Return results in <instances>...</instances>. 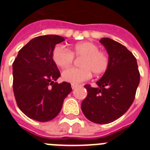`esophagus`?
Returning a JSON list of instances; mask_svg holds the SVG:
<instances>
[{"label": "esophagus", "instance_id": "1", "mask_svg": "<svg viewBox=\"0 0 150 150\" xmlns=\"http://www.w3.org/2000/svg\"><path fill=\"white\" fill-rule=\"evenodd\" d=\"M78 86V85H75V84H71V88H72V89H75L76 87Z\"/></svg>", "mask_w": 150, "mask_h": 150}]
</instances>
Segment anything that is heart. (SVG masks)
<instances>
[{
	"mask_svg": "<svg viewBox=\"0 0 150 150\" xmlns=\"http://www.w3.org/2000/svg\"><path fill=\"white\" fill-rule=\"evenodd\" d=\"M75 57H82L79 62L82 68H68L62 72V79L73 84L89 79L92 72L96 77L103 75L110 65V56L107 52L100 50L98 45L89 41L79 42L71 46V51L64 46L55 47L52 53L53 61L61 68L71 65Z\"/></svg>",
	"mask_w": 150,
	"mask_h": 150,
	"instance_id": "b5f03b06",
	"label": "heart"
}]
</instances>
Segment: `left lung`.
<instances>
[{
    "mask_svg": "<svg viewBox=\"0 0 150 150\" xmlns=\"http://www.w3.org/2000/svg\"><path fill=\"white\" fill-rule=\"evenodd\" d=\"M100 43L109 54V68L96 82L97 88L84 86L87 96L81 107L92 122L108 124L121 117L132 104L140 74L136 58L125 46L109 38H102Z\"/></svg>",
    "mask_w": 150,
    "mask_h": 150,
    "instance_id": "obj_1",
    "label": "left lung"
}]
</instances>
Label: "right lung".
I'll return each mask as SVG.
<instances>
[{"instance_id": "add662e5", "label": "right lung", "mask_w": 150, "mask_h": 150, "mask_svg": "<svg viewBox=\"0 0 150 150\" xmlns=\"http://www.w3.org/2000/svg\"><path fill=\"white\" fill-rule=\"evenodd\" d=\"M64 41L57 35L40 36L18 51L12 64L13 91L18 107L27 117L40 122L54 119L72 89L68 82H55L61 73L52 53Z\"/></svg>"}]
</instances>
